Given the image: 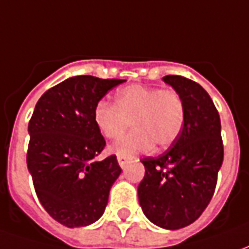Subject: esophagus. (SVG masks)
<instances>
[{
    "instance_id": "34e87169",
    "label": "esophagus",
    "mask_w": 249,
    "mask_h": 249,
    "mask_svg": "<svg viewBox=\"0 0 249 249\" xmlns=\"http://www.w3.org/2000/svg\"><path fill=\"white\" fill-rule=\"evenodd\" d=\"M117 161H119V165H120V167H121V168H123V169H124V168L126 167V164L129 162V160H128L126 157L119 156V157H117Z\"/></svg>"
}]
</instances>
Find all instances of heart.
Returning <instances> with one entry per match:
<instances>
[{"label":"heart","mask_w":249,"mask_h":249,"mask_svg":"<svg viewBox=\"0 0 249 249\" xmlns=\"http://www.w3.org/2000/svg\"><path fill=\"white\" fill-rule=\"evenodd\" d=\"M93 121L108 139L121 135L133 121L135 130L109 146L117 156L132 157L152 151L155 144L159 148L172 145L184 128L185 107L176 90L130 85L117 93L116 103L98 101Z\"/></svg>","instance_id":"1"}]
</instances>
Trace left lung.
Masks as SVG:
<instances>
[{"mask_svg": "<svg viewBox=\"0 0 249 249\" xmlns=\"http://www.w3.org/2000/svg\"><path fill=\"white\" fill-rule=\"evenodd\" d=\"M164 82L180 93L185 121L172 148L145 157L139 201L153 224L180 230L200 217L213 196L224 148L221 124L212 98L201 85L183 76H165Z\"/></svg>", "mask_w": 249, "mask_h": 249, "instance_id": "obj_1", "label": "left lung"}]
</instances>
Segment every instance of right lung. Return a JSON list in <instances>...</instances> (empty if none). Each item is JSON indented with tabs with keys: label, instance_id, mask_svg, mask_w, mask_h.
Returning <instances> with one entry per match:
<instances>
[{
	"label": "right lung",
	"instance_id": "1",
	"mask_svg": "<svg viewBox=\"0 0 249 249\" xmlns=\"http://www.w3.org/2000/svg\"><path fill=\"white\" fill-rule=\"evenodd\" d=\"M124 81L71 77L36 104L28 126V171L42 207L68 228L87 227L103 216L109 191L121 173L114 155L94 160L105 140L93 121V109Z\"/></svg>",
	"mask_w": 249,
	"mask_h": 249
}]
</instances>
